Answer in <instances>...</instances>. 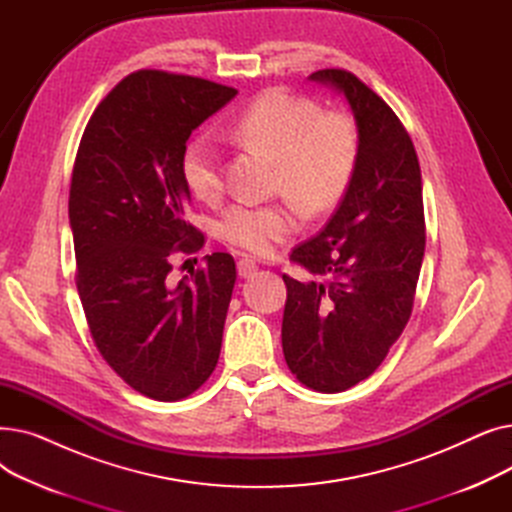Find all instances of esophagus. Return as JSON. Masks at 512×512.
Here are the masks:
<instances>
[{
    "mask_svg": "<svg viewBox=\"0 0 512 512\" xmlns=\"http://www.w3.org/2000/svg\"><path fill=\"white\" fill-rule=\"evenodd\" d=\"M255 272H257V263L253 259L242 257L238 261V276L240 278H251V276H255Z\"/></svg>",
    "mask_w": 512,
    "mask_h": 512,
    "instance_id": "esophagus-1",
    "label": "esophagus"
}]
</instances>
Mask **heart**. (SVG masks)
<instances>
[{"label":"heart","mask_w":512,"mask_h":512,"mask_svg":"<svg viewBox=\"0 0 512 512\" xmlns=\"http://www.w3.org/2000/svg\"><path fill=\"white\" fill-rule=\"evenodd\" d=\"M230 134L242 147L276 161V193L311 218L332 211L353 182L359 159L355 122L344 112H321L307 97L265 93L234 120ZM182 174L199 199L218 197L224 188L222 153L201 134L193 137L182 153ZM218 230L228 245L263 255L297 230V211L284 203H236L224 211Z\"/></svg>","instance_id":"heart-1"}]
</instances>
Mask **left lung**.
<instances>
[{"label":"left lung","mask_w":512,"mask_h":512,"mask_svg":"<svg viewBox=\"0 0 512 512\" xmlns=\"http://www.w3.org/2000/svg\"><path fill=\"white\" fill-rule=\"evenodd\" d=\"M309 78L351 103L359 159L326 228L290 253L321 282L282 276V348L303 386L332 394L369 378L405 330L425 251V215L419 159L392 107L348 70L326 68Z\"/></svg>","instance_id":"1"}]
</instances>
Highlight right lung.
Wrapping results in <instances>:
<instances>
[{"label":"right lung","mask_w":512,"mask_h":512,"mask_svg":"<svg viewBox=\"0 0 512 512\" xmlns=\"http://www.w3.org/2000/svg\"><path fill=\"white\" fill-rule=\"evenodd\" d=\"M236 93L199 76L137 70L97 105L76 151L68 215L78 297L105 363L153 400L191 396L220 359L232 255H207L176 286L168 274L176 253L205 245L184 220L186 141Z\"/></svg>","instance_id":"obj_1"}]
</instances>
